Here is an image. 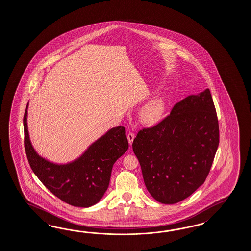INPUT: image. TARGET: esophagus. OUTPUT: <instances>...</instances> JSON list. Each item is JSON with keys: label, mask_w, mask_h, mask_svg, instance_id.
Wrapping results in <instances>:
<instances>
[{"label": "esophagus", "mask_w": 251, "mask_h": 251, "mask_svg": "<svg viewBox=\"0 0 251 251\" xmlns=\"http://www.w3.org/2000/svg\"><path fill=\"white\" fill-rule=\"evenodd\" d=\"M127 139L128 143L131 145V144H133V139H134V133L133 132H129L127 133Z\"/></svg>", "instance_id": "obj_1"}]
</instances>
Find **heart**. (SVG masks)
<instances>
[{
    "label": "heart",
    "instance_id": "obj_1",
    "mask_svg": "<svg viewBox=\"0 0 251 251\" xmlns=\"http://www.w3.org/2000/svg\"><path fill=\"white\" fill-rule=\"evenodd\" d=\"M167 97L160 94L147 102L140 111L141 119L146 124H154L162 118L165 112Z\"/></svg>",
    "mask_w": 251,
    "mask_h": 251
}]
</instances>
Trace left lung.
<instances>
[{
	"instance_id": "1",
	"label": "left lung",
	"mask_w": 251,
	"mask_h": 251,
	"mask_svg": "<svg viewBox=\"0 0 251 251\" xmlns=\"http://www.w3.org/2000/svg\"><path fill=\"white\" fill-rule=\"evenodd\" d=\"M219 145V125L209 89L187 96L133 142L144 184L161 203H178L202 186Z\"/></svg>"
}]
</instances>
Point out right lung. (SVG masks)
<instances>
[{
  "mask_svg": "<svg viewBox=\"0 0 251 251\" xmlns=\"http://www.w3.org/2000/svg\"><path fill=\"white\" fill-rule=\"evenodd\" d=\"M27 108L23 118L24 146L35 175L55 197L77 207H90L100 202L109 185L113 165L127 151L124 126L111 128L78 159L57 164L46 160L33 148L27 130Z\"/></svg>",
  "mask_w": 251,
  "mask_h": 251,
  "instance_id": "obj_1",
  "label": "right lung"
}]
</instances>
